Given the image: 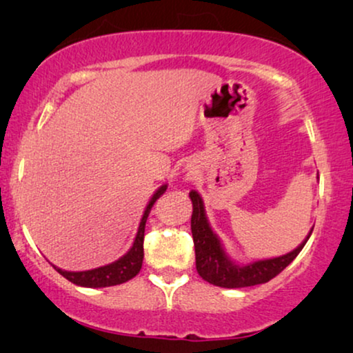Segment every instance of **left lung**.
<instances>
[{
    "label": "left lung",
    "mask_w": 353,
    "mask_h": 353,
    "mask_svg": "<svg viewBox=\"0 0 353 353\" xmlns=\"http://www.w3.org/2000/svg\"><path fill=\"white\" fill-rule=\"evenodd\" d=\"M190 197L192 202L191 233L196 250V270L202 279L220 288L236 289L268 283L297 257L313 231L312 228L301 245H297L291 252L279 255V257L239 265L230 259V255L225 252L223 244L220 243V238L212 230L205 215L204 201L199 192L191 191Z\"/></svg>",
    "instance_id": "obj_1"
}]
</instances>
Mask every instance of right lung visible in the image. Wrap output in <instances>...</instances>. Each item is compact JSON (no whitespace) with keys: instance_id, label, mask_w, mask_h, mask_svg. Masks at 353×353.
Masks as SVG:
<instances>
[{"instance_id":"1","label":"right lung","mask_w":353,"mask_h":353,"mask_svg":"<svg viewBox=\"0 0 353 353\" xmlns=\"http://www.w3.org/2000/svg\"><path fill=\"white\" fill-rule=\"evenodd\" d=\"M167 190V185H162L159 190L154 192L151 201L144 209V214L139 221L138 233L134 236L133 245L128 249V252L122 255L115 262L104 265V267L86 270V272H67V270L57 268L56 265H52L57 273H61L65 279H69L70 283L77 284V286L83 288H109V286H117V284L127 283L128 279L137 276L141 270L143 257H144V249H143V241H144V226H146V220L151 212L154 202L161 197Z\"/></svg>"}]
</instances>
